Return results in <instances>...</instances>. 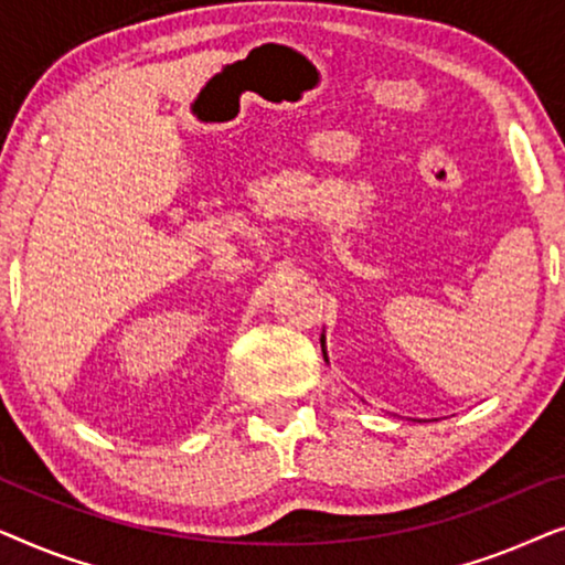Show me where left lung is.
<instances>
[{"label":"left lung","instance_id":"1","mask_svg":"<svg viewBox=\"0 0 565 565\" xmlns=\"http://www.w3.org/2000/svg\"><path fill=\"white\" fill-rule=\"evenodd\" d=\"M321 352H323V360L329 362V358H327V337H323V334H321Z\"/></svg>","mask_w":565,"mask_h":565}]
</instances>
